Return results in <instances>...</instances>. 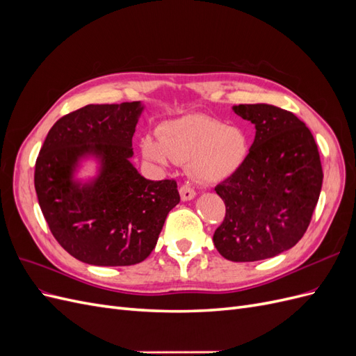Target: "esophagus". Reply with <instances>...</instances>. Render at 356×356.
Masks as SVG:
<instances>
[{
	"instance_id": "obj_1",
	"label": "esophagus",
	"mask_w": 356,
	"mask_h": 356,
	"mask_svg": "<svg viewBox=\"0 0 356 356\" xmlns=\"http://www.w3.org/2000/svg\"><path fill=\"white\" fill-rule=\"evenodd\" d=\"M179 195H181V199H182V200L187 202V200H191V199L196 197V190L191 188L190 186H181Z\"/></svg>"
}]
</instances>
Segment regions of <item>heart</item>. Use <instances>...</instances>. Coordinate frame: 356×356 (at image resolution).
<instances>
[{
  "mask_svg": "<svg viewBox=\"0 0 356 356\" xmlns=\"http://www.w3.org/2000/svg\"><path fill=\"white\" fill-rule=\"evenodd\" d=\"M159 141L145 136L144 156L153 163L165 166L169 160L186 163L197 181L211 184L233 175L250 152V141L238 126L203 114H190L165 123L157 132Z\"/></svg>",
  "mask_w": 356,
  "mask_h": 356,
  "instance_id": "b5f03b06",
  "label": "heart"
}]
</instances>
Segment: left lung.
Listing matches in <instances>:
<instances>
[{"label": "left lung", "instance_id": "obj_1", "mask_svg": "<svg viewBox=\"0 0 356 356\" xmlns=\"http://www.w3.org/2000/svg\"><path fill=\"white\" fill-rule=\"evenodd\" d=\"M255 126L242 166L215 187L225 217L213 233L217 251L230 261L272 258L306 233L322 188L316 143L297 115L268 104L234 105Z\"/></svg>", "mask_w": 356, "mask_h": 356}]
</instances>
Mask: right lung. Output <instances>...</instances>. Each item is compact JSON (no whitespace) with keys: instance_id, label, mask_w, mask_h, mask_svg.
Here are the masks:
<instances>
[{"instance_id":"obj_1","label":"right lung","mask_w":356,"mask_h":356,"mask_svg":"<svg viewBox=\"0 0 356 356\" xmlns=\"http://www.w3.org/2000/svg\"><path fill=\"white\" fill-rule=\"evenodd\" d=\"M144 105H86L53 124L35 161L42 215L59 245L93 266H132L152 254L165 220L179 203L177 181H152L132 165V136ZM99 161L88 181L81 160Z\"/></svg>"}]
</instances>
